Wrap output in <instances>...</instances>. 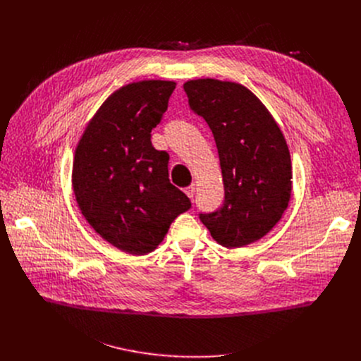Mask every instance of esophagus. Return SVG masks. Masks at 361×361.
<instances>
[{
    "label": "esophagus",
    "instance_id": "esophagus-1",
    "mask_svg": "<svg viewBox=\"0 0 361 361\" xmlns=\"http://www.w3.org/2000/svg\"><path fill=\"white\" fill-rule=\"evenodd\" d=\"M184 192H185V195H187L188 198H192V197H194V192H195V185H194V184L188 185L187 188H184Z\"/></svg>",
    "mask_w": 361,
    "mask_h": 361
}]
</instances>
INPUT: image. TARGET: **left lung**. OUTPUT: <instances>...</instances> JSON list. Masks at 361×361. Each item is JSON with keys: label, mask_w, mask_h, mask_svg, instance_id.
Returning <instances> with one entry per match:
<instances>
[{"label": "left lung", "mask_w": 361, "mask_h": 361, "mask_svg": "<svg viewBox=\"0 0 361 361\" xmlns=\"http://www.w3.org/2000/svg\"><path fill=\"white\" fill-rule=\"evenodd\" d=\"M184 91L190 109L213 131L224 184L223 205L200 214L201 223L227 248L260 240L291 197V159L279 124L241 84L198 78L187 81Z\"/></svg>", "instance_id": "1"}]
</instances>
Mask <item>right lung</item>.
Returning a JSON list of instances; mask_svg holds the SVG:
<instances>
[{
	"label": "right lung",
	"mask_w": 361,
	"mask_h": 361,
	"mask_svg": "<svg viewBox=\"0 0 361 361\" xmlns=\"http://www.w3.org/2000/svg\"><path fill=\"white\" fill-rule=\"evenodd\" d=\"M174 81L144 80L114 91L87 124L73 161V191L88 224L118 250L144 255L191 207L169 178V154L151 144Z\"/></svg>",
	"instance_id": "right-lung-1"
}]
</instances>
